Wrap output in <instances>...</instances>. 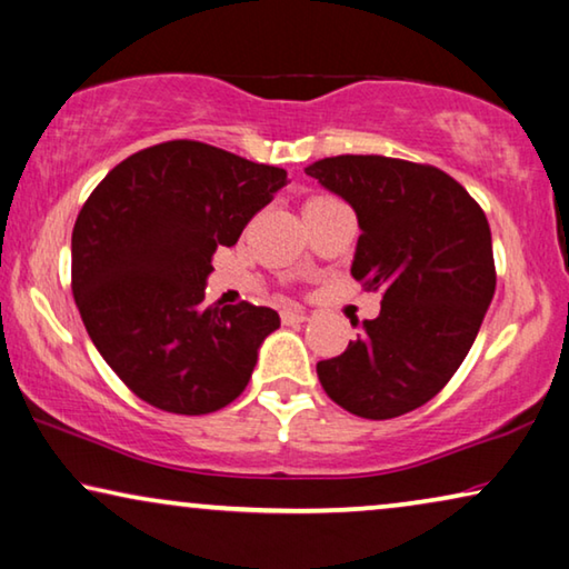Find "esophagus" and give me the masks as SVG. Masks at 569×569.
Returning <instances> with one entry per match:
<instances>
[{"label":"esophagus","mask_w":569,"mask_h":569,"mask_svg":"<svg viewBox=\"0 0 569 569\" xmlns=\"http://www.w3.org/2000/svg\"><path fill=\"white\" fill-rule=\"evenodd\" d=\"M305 320H308V312L305 310H282V323L284 326H292V323H305Z\"/></svg>","instance_id":"obj_1"}]
</instances>
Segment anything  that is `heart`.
<instances>
[{"instance_id": "b5f03b06", "label": "heart", "mask_w": 569, "mask_h": 569, "mask_svg": "<svg viewBox=\"0 0 569 569\" xmlns=\"http://www.w3.org/2000/svg\"><path fill=\"white\" fill-rule=\"evenodd\" d=\"M326 200H333V197H326V194H316V197H310L308 202H305V208H308V204H318V202H326Z\"/></svg>"}]
</instances>
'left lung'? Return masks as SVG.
<instances>
[{"label": "left lung", "mask_w": 569, "mask_h": 569, "mask_svg": "<svg viewBox=\"0 0 569 569\" xmlns=\"http://www.w3.org/2000/svg\"><path fill=\"white\" fill-rule=\"evenodd\" d=\"M357 212L351 277L382 290L318 380L343 410L387 421L441 392L472 349L496 295L488 218L447 171L387 156H331L305 169Z\"/></svg>", "instance_id": "left-lung-1"}]
</instances>
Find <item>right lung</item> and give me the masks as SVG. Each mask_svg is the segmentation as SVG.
<instances>
[{
	"mask_svg": "<svg viewBox=\"0 0 569 569\" xmlns=\"http://www.w3.org/2000/svg\"><path fill=\"white\" fill-rule=\"evenodd\" d=\"M287 184V171L200 141L120 161L71 233V290L112 372L148 406L179 416L226 408L279 328L261 305H208L218 246H233Z\"/></svg>",
	"mask_w": 569,
	"mask_h": 569,
	"instance_id": "obj_1",
	"label": "right lung"
}]
</instances>
